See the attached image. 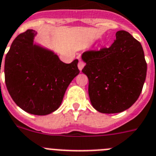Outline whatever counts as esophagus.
<instances>
[{
	"mask_svg": "<svg viewBox=\"0 0 156 156\" xmlns=\"http://www.w3.org/2000/svg\"><path fill=\"white\" fill-rule=\"evenodd\" d=\"M84 66H85L84 62H82V61L79 60V62H78V69H79V70H82V69H83Z\"/></svg>",
	"mask_w": 156,
	"mask_h": 156,
	"instance_id": "1",
	"label": "esophagus"
}]
</instances>
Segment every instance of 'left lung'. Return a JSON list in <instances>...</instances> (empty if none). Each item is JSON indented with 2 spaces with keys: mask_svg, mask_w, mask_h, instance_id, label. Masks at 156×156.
<instances>
[{
  "mask_svg": "<svg viewBox=\"0 0 156 156\" xmlns=\"http://www.w3.org/2000/svg\"><path fill=\"white\" fill-rule=\"evenodd\" d=\"M82 69L89 79L90 99L101 113H120L130 108L143 90L147 62L141 44L124 30L116 33L109 48L88 50L82 55Z\"/></svg>",
  "mask_w": 156,
  "mask_h": 156,
  "instance_id": "left-lung-1",
  "label": "left lung"
}]
</instances>
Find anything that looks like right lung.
<instances>
[{"instance_id":"1","label":"right lung","mask_w":156,"mask_h":156,"mask_svg":"<svg viewBox=\"0 0 156 156\" xmlns=\"http://www.w3.org/2000/svg\"><path fill=\"white\" fill-rule=\"evenodd\" d=\"M36 34L28 30L14 39L3 71L15 103L28 113L45 115L60 107L67 87L80 71L78 59L66 64L50 50L34 45Z\"/></svg>"}]
</instances>
